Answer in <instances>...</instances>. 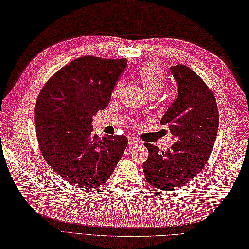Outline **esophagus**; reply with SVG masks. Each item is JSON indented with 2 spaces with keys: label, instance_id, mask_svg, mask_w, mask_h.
Segmentation results:
<instances>
[{
  "label": "esophagus",
  "instance_id": "obj_1",
  "mask_svg": "<svg viewBox=\"0 0 249 249\" xmlns=\"http://www.w3.org/2000/svg\"><path fill=\"white\" fill-rule=\"evenodd\" d=\"M128 142H129V146H134V145H140V142L136 140V139H133V138H129L128 139Z\"/></svg>",
  "mask_w": 249,
  "mask_h": 249
}]
</instances>
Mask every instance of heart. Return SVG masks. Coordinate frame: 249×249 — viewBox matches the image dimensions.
Here are the masks:
<instances>
[{
  "instance_id": "1",
  "label": "heart",
  "mask_w": 249,
  "mask_h": 249,
  "mask_svg": "<svg viewBox=\"0 0 249 249\" xmlns=\"http://www.w3.org/2000/svg\"><path fill=\"white\" fill-rule=\"evenodd\" d=\"M135 76L138 77L139 81L141 82L143 90L146 91L147 95L154 94L157 95L160 91L162 90L164 87V75L161 67L159 66V64L155 62H151L143 64V65L140 66L135 70ZM123 83L120 81L118 82L111 94L114 97H117L120 91L122 89Z\"/></svg>"
}]
</instances>
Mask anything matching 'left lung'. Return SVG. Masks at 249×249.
<instances>
[{"label": "left lung", "instance_id": "left-lung-1", "mask_svg": "<svg viewBox=\"0 0 249 249\" xmlns=\"http://www.w3.org/2000/svg\"><path fill=\"white\" fill-rule=\"evenodd\" d=\"M171 72L178 95L160 123L168 126L175 143L170 150L159 152L146 142L149 157L142 164L147 181L164 192L185 185L203 170L219 123L215 97L203 79L184 65L172 66Z\"/></svg>", "mask_w": 249, "mask_h": 249}]
</instances>
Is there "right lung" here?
Here are the masks:
<instances>
[{
  "label": "right lung",
  "instance_id": "1",
  "mask_svg": "<svg viewBox=\"0 0 249 249\" xmlns=\"http://www.w3.org/2000/svg\"><path fill=\"white\" fill-rule=\"evenodd\" d=\"M127 67L126 59L78 58L61 68L40 92L35 128L46 162L71 185L92 189L106 183L127 147L125 135L100 139L93 116L104 109Z\"/></svg>",
  "mask_w": 249,
  "mask_h": 249
}]
</instances>
